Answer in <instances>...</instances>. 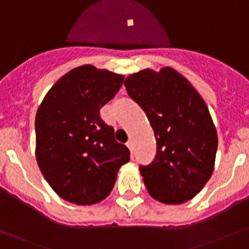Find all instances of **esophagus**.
<instances>
[{"label": "esophagus", "mask_w": 249, "mask_h": 249, "mask_svg": "<svg viewBox=\"0 0 249 249\" xmlns=\"http://www.w3.org/2000/svg\"><path fill=\"white\" fill-rule=\"evenodd\" d=\"M126 147L129 148V149L131 150V152H132V142H131V141H129V142L126 143Z\"/></svg>", "instance_id": "esophagus-1"}]
</instances>
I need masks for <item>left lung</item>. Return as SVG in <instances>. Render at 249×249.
Listing matches in <instances>:
<instances>
[{
  "label": "left lung",
  "instance_id": "left-lung-1",
  "mask_svg": "<svg viewBox=\"0 0 249 249\" xmlns=\"http://www.w3.org/2000/svg\"><path fill=\"white\" fill-rule=\"evenodd\" d=\"M129 96L144 110L157 140V157L140 166L153 199L179 205L196 196L214 170L218 136L207 105L172 67L144 69L124 82Z\"/></svg>",
  "mask_w": 249,
  "mask_h": 249
}]
</instances>
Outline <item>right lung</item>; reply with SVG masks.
Returning a JSON list of instances; mask_svg holds the SVG:
<instances>
[{
	"label": "right lung",
	"mask_w": 249,
	"mask_h": 249,
	"mask_svg": "<svg viewBox=\"0 0 249 249\" xmlns=\"http://www.w3.org/2000/svg\"><path fill=\"white\" fill-rule=\"evenodd\" d=\"M124 76L82 65L49 89L37 109L36 159L61 199L92 205L106 199L118 171L129 162L126 145L117 142L100 109L119 91Z\"/></svg>",
	"instance_id": "1"
}]
</instances>
